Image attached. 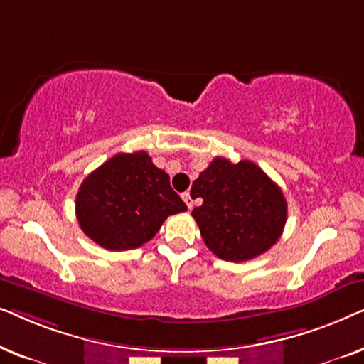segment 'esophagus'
<instances>
[{
	"instance_id": "esophagus-1",
	"label": "esophagus",
	"mask_w": 364,
	"mask_h": 364,
	"mask_svg": "<svg viewBox=\"0 0 364 364\" xmlns=\"http://www.w3.org/2000/svg\"><path fill=\"white\" fill-rule=\"evenodd\" d=\"M182 198H183V202L187 203L188 208L193 207V198H192V196H191V192H183V193H182Z\"/></svg>"
}]
</instances>
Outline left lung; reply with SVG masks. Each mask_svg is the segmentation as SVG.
Listing matches in <instances>:
<instances>
[{"label": "left lung", "mask_w": 364, "mask_h": 364, "mask_svg": "<svg viewBox=\"0 0 364 364\" xmlns=\"http://www.w3.org/2000/svg\"><path fill=\"white\" fill-rule=\"evenodd\" d=\"M192 210L205 245L227 262L252 260L280 238L287 223L282 188L257 164L215 157L192 183Z\"/></svg>", "instance_id": "obj_1"}]
</instances>
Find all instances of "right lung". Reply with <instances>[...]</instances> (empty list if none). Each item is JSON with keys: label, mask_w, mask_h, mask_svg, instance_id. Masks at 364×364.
<instances>
[{"label": "right lung", "mask_w": 364, "mask_h": 364, "mask_svg": "<svg viewBox=\"0 0 364 364\" xmlns=\"http://www.w3.org/2000/svg\"><path fill=\"white\" fill-rule=\"evenodd\" d=\"M186 210L168 173L144 151L116 154L84 178L76 196L79 227L114 252L144 245L168 215Z\"/></svg>", "instance_id": "right-lung-1"}]
</instances>
